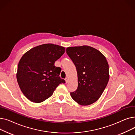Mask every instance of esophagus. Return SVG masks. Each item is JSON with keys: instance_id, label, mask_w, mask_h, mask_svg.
Returning a JSON list of instances; mask_svg holds the SVG:
<instances>
[{"instance_id": "1", "label": "esophagus", "mask_w": 135, "mask_h": 135, "mask_svg": "<svg viewBox=\"0 0 135 135\" xmlns=\"http://www.w3.org/2000/svg\"><path fill=\"white\" fill-rule=\"evenodd\" d=\"M65 81H66V84L68 83V79L67 78H65Z\"/></svg>"}]
</instances>
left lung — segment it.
Instances as JSON below:
<instances>
[{
	"instance_id": "left-lung-1",
	"label": "left lung",
	"mask_w": 135,
	"mask_h": 135,
	"mask_svg": "<svg viewBox=\"0 0 135 135\" xmlns=\"http://www.w3.org/2000/svg\"><path fill=\"white\" fill-rule=\"evenodd\" d=\"M66 52L76 67L77 89L70 92L73 100L88 105L98 100L108 84L109 66L104 56L89 46L69 47Z\"/></svg>"
}]
</instances>
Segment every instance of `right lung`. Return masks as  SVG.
I'll list each match as a JSON object with an SVG mask.
<instances>
[{
	"instance_id": "1",
	"label": "right lung",
	"mask_w": 135,
	"mask_h": 135,
	"mask_svg": "<svg viewBox=\"0 0 135 135\" xmlns=\"http://www.w3.org/2000/svg\"><path fill=\"white\" fill-rule=\"evenodd\" d=\"M65 48L53 44H42L30 50L18 65L17 80L21 90L31 101L40 103L50 97L59 85L65 83L60 77L61 68L55 62Z\"/></svg>"
}]
</instances>
